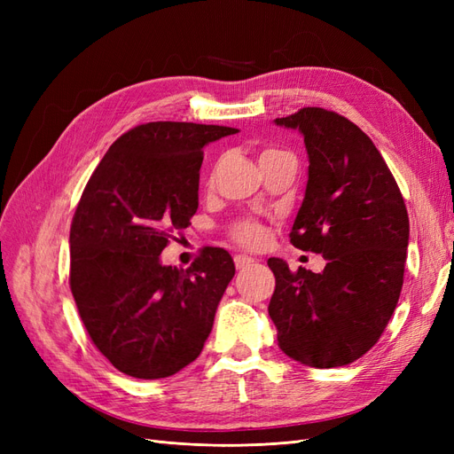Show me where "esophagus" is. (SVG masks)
<instances>
[{"instance_id":"1","label":"esophagus","mask_w":454,"mask_h":454,"mask_svg":"<svg viewBox=\"0 0 454 454\" xmlns=\"http://www.w3.org/2000/svg\"><path fill=\"white\" fill-rule=\"evenodd\" d=\"M254 261H255L254 257L240 254V255H237V257H235V265H237V269H246V267H250V265L254 263Z\"/></svg>"}]
</instances>
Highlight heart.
Listing matches in <instances>:
<instances>
[{
	"instance_id": "obj_1",
	"label": "heart",
	"mask_w": 454,
	"mask_h": 454,
	"mask_svg": "<svg viewBox=\"0 0 454 454\" xmlns=\"http://www.w3.org/2000/svg\"><path fill=\"white\" fill-rule=\"evenodd\" d=\"M274 153H278V151H265V153L261 155V159H265V157L274 155ZM235 239L239 242H242V244L255 246V244H259L261 240L265 239V231H263V227H261L255 222H242V223H239L235 227Z\"/></svg>"
}]
</instances>
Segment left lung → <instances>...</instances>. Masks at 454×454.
<instances>
[{"label":"left lung","mask_w":454,"mask_h":454,"mask_svg":"<svg viewBox=\"0 0 454 454\" xmlns=\"http://www.w3.org/2000/svg\"><path fill=\"white\" fill-rule=\"evenodd\" d=\"M303 136L305 197L290 231L299 250L322 254V272H292L280 257L269 316L278 347L309 367H340L379 340L400 299L409 215L375 144L348 119L322 107L274 119Z\"/></svg>","instance_id":"8db88e82"}]
</instances>
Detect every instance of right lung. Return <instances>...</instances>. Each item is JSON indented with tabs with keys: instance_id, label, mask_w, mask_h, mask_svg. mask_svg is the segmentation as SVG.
<instances>
[{
	"instance_id": "obj_1",
	"label": "right lung",
	"mask_w": 454,
	"mask_h": 454,
	"mask_svg": "<svg viewBox=\"0 0 454 454\" xmlns=\"http://www.w3.org/2000/svg\"><path fill=\"white\" fill-rule=\"evenodd\" d=\"M239 129L159 121L107 149L70 231V286L87 332L121 373L164 379L195 362L235 263L204 248L187 269L160 263L170 231L199 208L202 149Z\"/></svg>"
}]
</instances>
